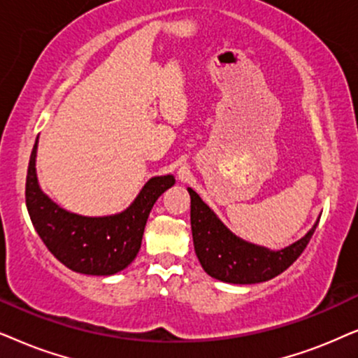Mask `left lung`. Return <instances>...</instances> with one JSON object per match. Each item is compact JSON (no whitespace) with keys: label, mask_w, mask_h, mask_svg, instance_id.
Returning <instances> with one entry per match:
<instances>
[{"label":"left lung","mask_w":358,"mask_h":358,"mask_svg":"<svg viewBox=\"0 0 358 358\" xmlns=\"http://www.w3.org/2000/svg\"><path fill=\"white\" fill-rule=\"evenodd\" d=\"M188 193L193 244L199 264L209 276L226 283L252 285L275 278L303 254L319 222L294 244L270 250L232 234L194 189L188 188Z\"/></svg>","instance_id":"left-lung-1"}]
</instances>
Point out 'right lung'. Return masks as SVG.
I'll list each match as a JSON object with an SVG mask.
<instances>
[{"mask_svg":"<svg viewBox=\"0 0 358 358\" xmlns=\"http://www.w3.org/2000/svg\"><path fill=\"white\" fill-rule=\"evenodd\" d=\"M37 141L26 178V206L37 234L66 268L108 276L126 268L139 254L147 217L157 199L175 185L173 175L154 176L132 204L113 216L88 217L70 213L42 192L36 173Z\"/></svg>","mask_w":358,"mask_h":358,"instance_id":"obj_1","label":"right lung"}]
</instances>
